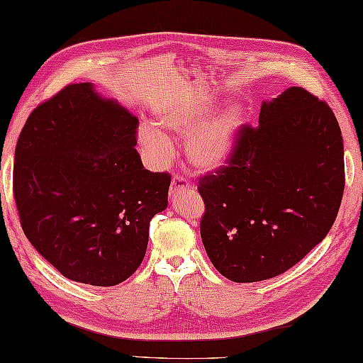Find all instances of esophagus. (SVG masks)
<instances>
[{
  "label": "esophagus",
  "mask_w": 363,
  "mask_h": 363,
  "mask_svg": "<svg viewBox=\"0 0 363 363\" xmlns=\"http://www.w3.org/2000/svg\"><path fill=\"white\" fill-rule=\"evenodd\" d=\"M191 189V184H189L184 177L181 176H174L172 179V186H169V196L176 198L177 195L184 194V191H190Z\"/></svg>",
  "instance_id": "1"
}]
</instances>
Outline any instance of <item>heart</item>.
<instances>
[{"mask_svg": "<svg viewBox=\"0 0 363 363\" xmlns=\"http://www.w3.org/2000/svg\"><path fill=\"white\" fill-rule=\"evenodd\" d=\"M211 101H204L194 110L181 111L162 108L155 118V125L140 129V141L154 160L165 157L169 151L167 135L187 138L186 154L189 162L200 172H211L226 163L233 152L236 135L242 123V111L236 104L218 110L210 119Z\"/></svg>", "mask_w": 363, "mask_h": 363, "instance_id": "b5f03b06", "label": "heart"}]
</instances>
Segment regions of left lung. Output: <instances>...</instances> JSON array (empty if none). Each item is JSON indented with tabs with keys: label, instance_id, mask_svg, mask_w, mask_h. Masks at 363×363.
I'll return each instance as SVG.
<instances>
[{
	"label": "left lung",
	"instance_id": "8db88e82",
	"mask_svg": "<svg viewBox=\"0 0 363 363\" xmlns=\"http://www.w3.org/2000/svg\"><path fill=\"white\" fill-rule=\"evenodd\" d=\"M201 239L217 271L236 283L272 279L328 236L345 190L338 121L301 86L262 102L226 165L200 179Z\"/></svg>",
	"mask_w": 363,
	"mask_h": 363
}]
</instances>
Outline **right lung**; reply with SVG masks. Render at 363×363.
<instances>
[{"label":"right lung","mask_w":363,"mask_h":363,"mask_svg":"<svg viewBox=\"0 0 363 363\" xmlns=\"http://www.w3.org/2000/svg\"><path fill=\"white\" fill-rule=\"evenodd\" d=\"M138 119L74 83L35 106L20 132L13 198L31 245L69 280L115 286L145 258L149 222L172 176L145 169Z\"/></svg>","instance_id":"right-lung-1"}]
</instances>
